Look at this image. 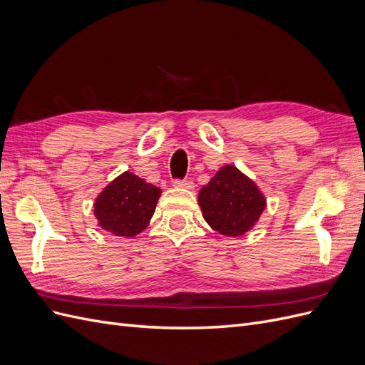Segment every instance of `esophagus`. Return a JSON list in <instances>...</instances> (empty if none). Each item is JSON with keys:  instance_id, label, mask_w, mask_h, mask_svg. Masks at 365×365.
Listing matches in <instances>:
<instances>
[{"instance_id": "obj_1", "label": "esophagus", "mask_w": 365, "mask_h": 365, "mask_svg": "<svg viewBox=\"0 0 365 365\" xmlns=\"http://www.w3.org/2000/svg\"><path fill=\"white\" fill-rule=\"evenodd\" d=\"M173 187H176V189H187V190H192L195 184L193 181L190 180H175L173 181Z\"/></svg>"}]
</instances>
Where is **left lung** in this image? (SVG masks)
Returning a JSON list of instances; mask_svg holds the SVG:
<instances>
[{"label": "left lung", "mask_w": 365, "mask_h": 365, "mask_svg": "<svg viewBox=\"0 0 365 365\" xmlns=\"http://www.w3.org/2000/svg\"><path fill=\"white\" fill-rule=\"evenodd\" d=\"M207 224L224 236H242L267 207L264 196L235 165H224L197 196Z\"/></svg>", "instance_id": "1"}]
</instances>
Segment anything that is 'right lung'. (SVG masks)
<instances>
[{"label":"right lung","instance_id":"right-lung-1","mask_svg":"<svg viewBox=\"0 0 365 365\" xmlns=\"http://www.w3.org/2000/svg\"><path fill=\"white\" fill-rule=\"evenodd\" d=\"M161 196L158 187L125 172L109 182L94 202L98 225L115 236L134 237L149 225Z\"/></svg>","mask_w":365,"mask_h":365}]
</instances>
